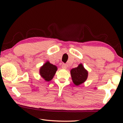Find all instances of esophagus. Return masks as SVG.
<instances>
[{"label": "esophagus", "mask_w": 123, "mask_h": 123, "mask_svg": "<svg viewBox=\"0 0 123 123\" xmlns=\"http://www.w3.org/2000/svg\"><path fill=\"white\" fill-rule=\"evenodd\" d=\"M67 67V64H64V63L62 64V68H63V69H66Z\"/></svg>", "instance_id": "obj_1"}]
</instances>
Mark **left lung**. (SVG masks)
Masks as SVG:
<instances>
[{"instance_id": "obj_1", "label": "left lung", "mask_w": 123, "mask_h": 123, "mask_svg": "<svg viewBox=\"0 0 123 123\" xmlns=\"http://www.w3.org/2000/svg\"><path fill=\"white\" fill-rule=\"evenodd\" d=\"M72 81L76 86L80 85L86 81L88 77V72L81 63L76 68L70 70Z\"/></svg>"}]
</instances>
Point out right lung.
<instances>
[{
  "mask_svg": "<svg viewBox=\"0 0 123 123\" xmlns=\"http://www.w3.org/2000/svg\"><path fill=\"white\" fill-rule=\"evenodd\" d=\"M57 70V67L47 61L40 68L39 74L47 81L52 80Z\"/></svg>",
  "mask_w": 123,
  "mask_h": 123,
  "instance_id": "obj_1",
  "label": "right lung"
}]
</instances>
